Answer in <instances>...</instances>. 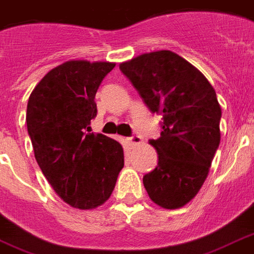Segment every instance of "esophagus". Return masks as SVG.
<instances>
[{
	"label": "esophagus",
	"instance_id": "esophagus-1",
	"mask_svg": "<svg viewBox=\"0 0 254 254\" xmlns=\"http://www.w3.org/2000/svg\"><path fill=\"white\" fill-rule=\"evenodd\" d=\"M141 142H142V137H141V135H133V137L127 138V143L131 147L135 146V145H139Z\"/></svg>",
	"mask_w": 254,
	"mask_h": 254
}]
</instances>
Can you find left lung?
<instances>
[{
  "instance_id": "8db88e82",
  "label": "left lung",
  "mask_w": 254,
  "mask_h": 254,
  "mask_svg": "<svg viewBox=\"0 0 254 254\" xmlns=\"http://www.w3.org/2000/svg\"><path fill=\"white\" fill-rule=\"evenodd\" d=\"M149 109L162 116V131L149 143L158 165L143 177L155 204L181 208L208 175L220 143L221 108L207 77L178 54L161 50L120 64Z\"/></svg>"
}]
</instances>
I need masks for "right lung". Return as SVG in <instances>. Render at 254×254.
Here are the masks:
<instances>
[{
	"label": "right lung",
	"instance_id": "obj_1",
	"mask_svg": "<svg viewBox=\"0 0 254 254\" xmlns=\"http://www.w3.org/2000/svg\"><path fill=\"white\" fill-rule=\"evenodd\" d=\"M115 65L65 62L46 73L29 97L26 123L35 159L54 191L73 208L104 204L124 167L123 146L89 133L96 92Z\"/></svg>",
	"mask_w": 254,
	"mask_h": 254
}]
</instances>
